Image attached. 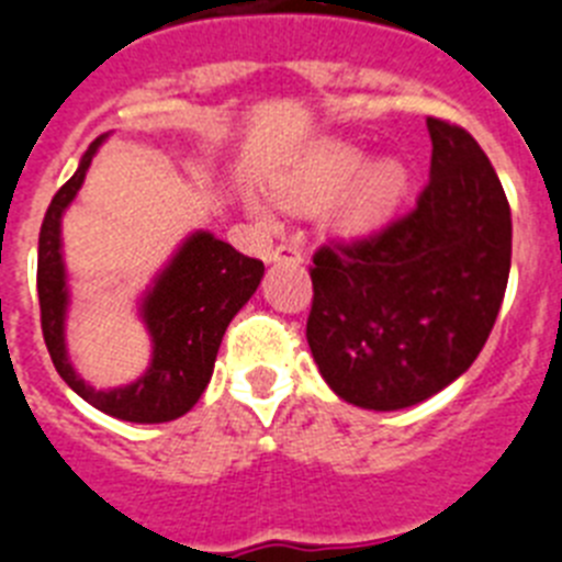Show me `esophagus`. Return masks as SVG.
<instances>
[{"label": "esophagus", "mask_w": 562, "mask_h": 562, "mask_svg": "<svg viewBox=\"0 0 562 562\" xmlns=\"http://www.w3.org/2000/svg\"><path fill=\"white\" fill-rule=\"evenodd\" d=\"M270 261H292V265H301L304 261V247L297 241H286V245H278L270 252Z\"/></svg>", "instance_id": "obj_1"}]
</instances>
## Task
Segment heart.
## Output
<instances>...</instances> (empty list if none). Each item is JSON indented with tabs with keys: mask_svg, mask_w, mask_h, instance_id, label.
<instances>
[{
	"mask_svg": "<svg viewBox=\"0 0 562 562\" xmlns=\"http://www.w3.org/2000/svg\"><path fill=\"white\" fill-rule=\"evenodd\" d=\"M366 162H369V157L360 148L346 146V143H329L295 177L281 182L278 200L292 211H321L348 191L350 182L366 168ZM402 191H405V168L394 160L376 162L337 207V227L349 236L374 231L389 220V213L400 202ZM252 211L265 222H272V213L265 205L252 202Z\"/></svg>",
	"mask_w": 562,
	"mask_h": 562,
	"instance_id": "1",
	"label": "heart"
}]
</instances>
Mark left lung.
<instances>
[{
  "label": "left lung",
  "mask_w": 562,
  "mask_h": 562,
  "mask_svg": "<svg viewBox=\"0 0 562 562\" xmlns=\"http://www.w3.org/2000/svg\"><path fill=\"white\" fill-rule=\"evenodd\" d=\"M430 180L414 211L312 256L306 340L340 400L400 411L448 389L493 331L509 281L513 216L467 128L428 117Z\"/></svg>",
  "instance_id": "8db88e82"
}]
</instances>
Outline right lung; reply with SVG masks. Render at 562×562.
<instances>
[{"instance_id":"right-lung-1","label":"right lung","mask_w":562,"mask_h":562,"mask_svg":"<svg viewBox=\"0 0 562 562\" xmlns=\"http://www.w3.org/2000/svg\"><path fill=\"white\" fill-rule=\"evenodd\" d=\"M103 137L81 157L78 171L58 188L38 233V306L42 331L53 366L81 400L123 422H171L188 414L213 374L216 351L227 324L261 284L265 265L233 250L227 241L200 231L188 238L171 265L160 272L143 301V321L151 331V366L123 389L98 391L76 374L64 346L67 276L61 261V213L76 200L87 168Z\"/></svg>"}]
</instances>
